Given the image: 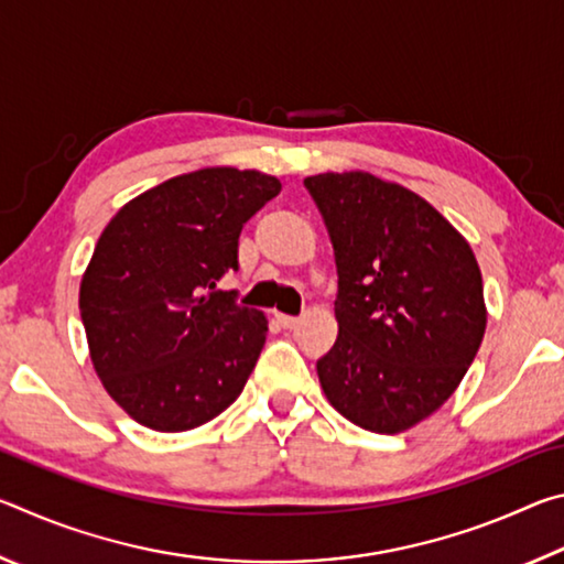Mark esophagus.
I'll list each match as a JSON object with an SVG mask.
<instances>
[{
	"label": "esophagus",
	"instance_id": "esophagus-1",
	"mask_svg": "<svg viewBox=\"0 0 564 564\" xmlns=\"http://www.w3.org/2000/svg\"><path fill=\"white\" fill-rule=\"evenodd\" d=\"M279 323H281V326H283L285 330H293V328L301 326V318H295V316H279Z\"/></svg>",
	"mask_w": 564,
	"mask_h": 564
}]
</instances>
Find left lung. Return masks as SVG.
Here are the masks:
<instances>
[{
	"label": "left lung",
	"instance_id": "1",
	"mask_svg": "<svg viewBox=\"0 0 564 564\" xmlns=\"http://www.w3.org/2000/svg\"><path fill=\"white\" fill-rule=\"evenodd\" d=\"M338 271V338L318 360L330 405L370 433L433 415L477 356L488 313L470 243L413 191L366 171L303 181Z\"/></svg>",
	"mask_w": 564,
	"mask_h": 564
}]
</instances>
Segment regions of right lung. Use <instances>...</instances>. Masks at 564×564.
Segmentation results:
<instances>
[{"label": "right lung", "instance_id": "add662e5", "mask_svg": "<svg viewBox=\"0 0 564 564\" xmlns=\"http://www.w3.org/2000/svg\"><path fill=\"white\" fill-rule=\"evenodd\" d=\"M281 181L202 169L129 202L99 236L79 289L91 362L107 393L159 433L191 431L241 395L269 321L216 291L238 271V236Z\"/></svg>", "mask_w": 564, "mask_h": 564}]
</instances>
